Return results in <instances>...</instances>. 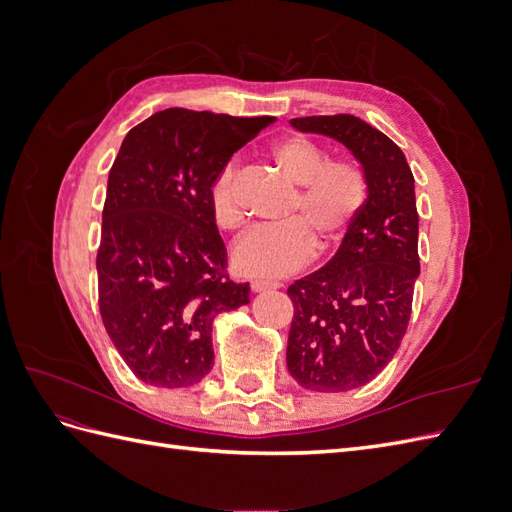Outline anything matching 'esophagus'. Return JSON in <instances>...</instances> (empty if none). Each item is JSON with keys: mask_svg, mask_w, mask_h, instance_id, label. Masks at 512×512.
<instances>
[{"mask_svg": "<svg viewBox=\"0 0 512 512\" xmlns=\"http://www.w3.org/2000/svg\"><path fill=\"white\" fill-rule=\"evenodd\" d=\"M250 288H252L254 292H265V290H275V288H280V284H275V282H265V280H254V282L250 284Z\"/></svg>", "mask_w": 512, "mask_h": 512, "instance_id": "obj_1", "label": "esophagus"}]
</instances>
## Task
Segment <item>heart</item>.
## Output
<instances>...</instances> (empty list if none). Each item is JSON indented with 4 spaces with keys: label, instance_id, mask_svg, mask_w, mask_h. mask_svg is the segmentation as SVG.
I'll list each match as a JSON object with an SVG mask.
<instances>
[{
    "label": "heart",
    "instance_id": "b5f03b06",
    "mask_svg": "<svg viewBox=\"0 0 512 512\" xmlns=\"http://www.w3.org/2000/svg\"><path fill=\"white\" fill-rule=\"evenodd\" d=\"M273 164L282 177L299 188L288 213V224L262 226L232 247V267L250 277L275 280L299 271L318 250H329L344 239L367 200V181L359 166L331 160L329 153L305 136H288L271 149ZM237 168L226 164L209 190L213 220L224 230L243 222L237 198Z\"/></svg>",
    "mask_w": 512,
    "mask_h": 512
}]
</instances>
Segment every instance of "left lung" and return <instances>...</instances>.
Here are the masks:
<instances>
[{"instance_id": "obj_1", "label": "left lung", "mask_w": 512, "mask_h": 512, "mask_svg": "<svg viewBox=\"0 0 512 512\" xmlns=\"http://www.w3.org/2000/svg\"><path fill=\"white\" fill-rule=\"evenodd\" d=\"M290 123L348 147L367 181L365 205L335 256L288 288L290 376L309 391L342 393L374 380L406 335L421 271L414 177L404 151L359 117Z\"/></svg>"}]
</instances>
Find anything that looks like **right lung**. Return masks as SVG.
<instances>
[{"instance_id": "obj_1", "label": "right lung", "mask_w": 512, "mask_h": 512, "mask_svg": "<svg viewBox=\"0 0 512 512\" xmlns=\"http://www.w3.org/2000/svg\"><path fill=\"white\" fill-rule=\"evenodd\" d=\"M269 123L166 108L123 138L102 211L98 305L138 380L162 389L203 380L215 316L250 303V284L226 275L209 190L232 153Z\"/></svg>"}]
</instances>
